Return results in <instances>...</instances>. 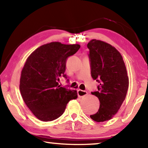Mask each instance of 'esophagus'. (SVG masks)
Here are the masks:
<instances>
[{
    "label": "esophagus",
    "instance_id": "34e87169",
    "mask_svg": "<svg viewBox=\"0 0 148 148\" xmlns=\"http://www.w3.org/2000/svg\"><path fill=\"white\" fill-rule=\"evenodd\" d=\"M87 95V92L86 91H83V90L78 89L77 90V95L80 98H83V97H86Z\"/></svg>",
    "mask_w": 148,
    "mask_h": 148
}]
</instances>
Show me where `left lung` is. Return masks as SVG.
<instances>
[{"label": "left lung", "instance_id": "obj_1", "mask_svg": "<svg viewBox=\"0 0 148 148\" xmlns=\"http://www.w3.org/2000/svg\"><path fill=\"white\" fill-rule=\"evenodd\" d=\"M87 47L91 76L100 83L98 91L91 92L99 99L100 108L90 117L96 122L108 121L117 114L126 97L129 84L126 66L121 53L110 44L92 39Z\"/></svg>", "mask_w": 148, "mask_h": 148}]
</instances>
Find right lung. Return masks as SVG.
<instances>
[{
    "label": "right lung",
    "mask_w": 148,
    "mask_h": 148,
    "mask_svg": "<svg viewBox=\"0 0 148 148\" xmlns=\"http://www.w3.org/2000/svg\"><path fill=\"white\" fill-rule=\"evenodd\" d=\"M79 44L53 42L30 55L21 71L19 89L25 103L42 121H51L64 113L66 104L77 99V91L59 86L64 74L66 59L78 51Z\"/></svg>",
    "instance_id": "add662e5"
}]
</instances>
